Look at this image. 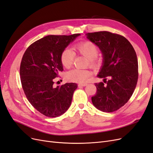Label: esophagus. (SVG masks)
Masks as SVG:
<instances>
[{
	"label": "esophagus",
	"mask_w": 153,
	"mask_h": 153,
	"mask_svg": "<svg viewBox=\"0 0 153 153\" xmlns=\"http://www.w3.org/2000/svg\"><path fill=\"white\" fill-rule=\"evenodd\" d=\"M86 85H87L86 83H79V85H78V86H85Z\"/></svg>",
	"instance_id": "34e87169"
}]
</instances>
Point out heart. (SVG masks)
I'll use <instances>...</instances> for the list:
<instances>
[{
    "label": "heart",
    "mask_w": 153,
    "mask_h": 153,
    "mask_svg": "<svg viewBox=\"0 0 153 153\" xmlns=\"http://www.w3.org/2000/svg\"><path fill=\"white\" fill-rule=\"evenodd\" d=\"M74 50L88 59L91 67L95 68L99 65L100 61L97 58L99 50L94 43L90 41L81 42L74 46ZM75 55V52L69 48H65L63 49L60 56V62L63 67L70 68L72 66ZM92 72L90 70L74 68L67 72L65 77L69 81L85 83L92 76Z\"/></svg>",
    "instance_id": "obj_1"
}]
</instances>
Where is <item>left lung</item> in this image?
Segmentation results:
<instances>
[{
    "label": "left lung",
    "mask_w": 153,
    "mask_h": 153,
    "mask_svg": "<svg viewBox=\"0 0 153 153\" xmlns=\"http://www.w3.org/2000/svg\"><path fill=\"white\" fill-rule=\"evenodd\" d=\"M86 35L102 51L103 65L97 77L104 78L106 83V86L102 82L95 83L97 92L91 101L99 110L115 111L129 101L136 88L138 77L136 52L120 34L99 31Z\"/></svg>",
    "instance_id": "8db88e82"
}]
</instances>
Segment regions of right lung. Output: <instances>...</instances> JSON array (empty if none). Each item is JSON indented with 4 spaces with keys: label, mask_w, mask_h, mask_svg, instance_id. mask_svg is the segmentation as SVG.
I'll return each mask as SVG.
<instances>
[{
    "label": "right lung",
    "mask_w": 153,
    "mask_h": 153,
    "mask_svg": "<svg viewBox=\"0 0 153 153\" xmlns=\"http://www.w3.org/2000/svg\"><path fill=\"white\" fill-rule=\"evenodd\" d=\"M79 35L46 36L30 45L23 55L20 67L22 86L30 104L46 117H59L71 106L77 84L54 88V79L63 71L60 62L62 51Z\"/></svg>",
    "instance_id": "right-lung-1"
}]
</instances>
